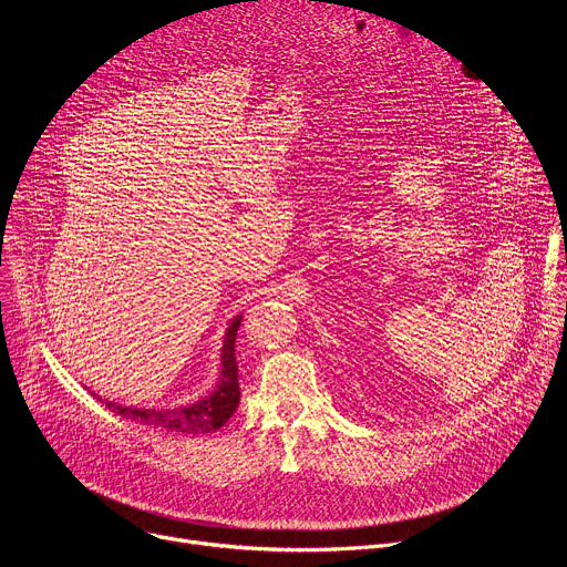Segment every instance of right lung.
Listing matches in <instances>:
<instances>
[{"instance_id": "1", "label": "right lung", "mask_w": 567, "mask_h": 567, "mask_svg": "<svg viewBox=\"0 0 567 567\" xmlns=\"http://www.w3.org/2000/svg\"><path fill=\"white\" fill-rule=\"evenodd\" d=\"M241 316H237L230 328L226 332L224 341V352H221V377L217 390L193 403L188 409L179 411H143V409H130V406H118V403L105 401V406L121 415L123 420L161 429L168 433H186V435H202V433H213L221 429L228 417L235 413L237 403H239V383H237V359H235V339H237V328H239Z\"/></svg>"}]
</instances>
